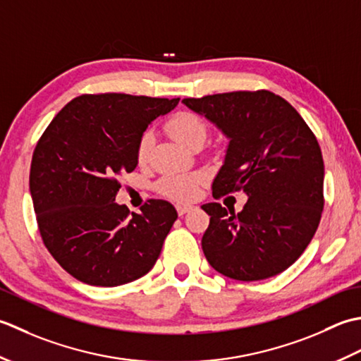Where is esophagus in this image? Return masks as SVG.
Segmentation results:
<instances>
[{"label":"esophagus","instance_id":"esophagus-1","mask_svg":"<svg viewBox=\"0 0 361 361\" xmlns=\"http://www.w3.org/2000/svg\"><path fill=\"white\" fill-rule=\"evenodd\" d=\"M176 209H178V215H179V216H183V215H185L187 212H190V210H191V205L178 204V205H176Z\"/></svg>","mask_w":361,"mask_h":361}]
</instances>
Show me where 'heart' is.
Instances as JSON below:
<instances>
[{
	"instance_id": "obj_1",
	"label": "heart",
	"mask_w": 361,
	"mask_h": 361,
	"mask_svg": "<svg viewBox=\"0 0 361 361\" xmlns=\"http://www.w3.org/2000/svg\"><path fill=\"white\" fill-rule=\"evenodd\" d=\"M166 130L174 140H178L187 148L204 142L207 137V126L201 116L191 112H178L166 123ZM154 148L152 132L146 130L138 138L137 143V161L146 164L149 160ZM204 183V174L201 173H174L166 174L157 182V190L170 200L179 202H188L200 196L201 185Z\"/></svg>"
}]
</instances>
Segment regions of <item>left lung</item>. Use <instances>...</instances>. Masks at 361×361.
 Here are the masks:
<instances>
[{
    "label": "left lung",
    "instance_id": "8db88e82",
    "mask_svg": "<svg viewBox=\"0 0 361 361\" xmlns=\"http://www.w3.org/2000/svg\"><path fill=\"white\" fill-rule=\"evenodd\" d=\"M231 140L213 197L245 191L241 212L209 202L202 251L213 269L252 282L296 262L321 221L324 161L318 140L288 101L268 90L182 99Z\"/></svg>",
    "mask_w": 361,
    "mask_h": 361
}]
</instances>
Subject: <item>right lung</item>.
<instances>
[{
    "mask_svg": "<svg viewBox=\"0 0 361 361\" xmlns=\"http://www.w3.org/2000/svg\"><path fill=\"white\" fill-rule=\"evenodd\" d=\"M178 102L126 93L80 94L37 142L29 174L37 226L49 254L78 281L116 286L156 264L178 212L170 202L151 200L130 213L115 196L120 176L138 164V138Z\"/></svg>",
    "mask_w": 361,
    "mask_h": 361,
    "instance_id": "1",
    "label": "right lung"
}]
</instances>
